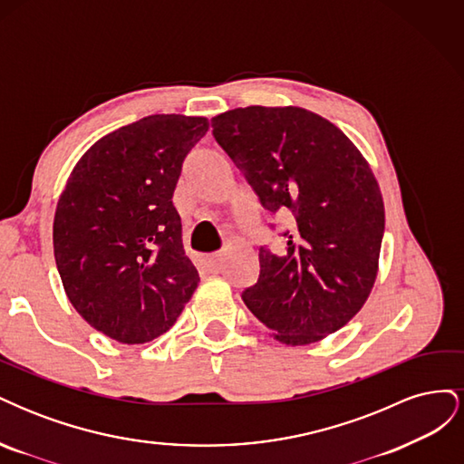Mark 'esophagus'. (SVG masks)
Masks as SVG:
<instances>
[{"label": "esophagus", "mask_w": 464, "mask_h": 464, "mask_svg": "<svg viewBox=\"0 0 464 464\" xmlns=\"http://www.w3.org/2000/svg\"><path fill=\"white\" fill-rule=\"evenodd\" d=\"M222 259H224V254H210L208 257H207V266L208 269H218V266L222 265Z\"/></svg>", "instance_id": "esophagus-1"}]
</instances>
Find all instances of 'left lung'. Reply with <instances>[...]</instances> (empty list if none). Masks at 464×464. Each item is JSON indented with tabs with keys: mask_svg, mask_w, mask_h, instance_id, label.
Masks as SVG:
<instances>
[{
	"mask_svg": "<svg viewBox=\"0 0 464 464\" xmlns=\"http://www.w3.org/2000/svg\"><path fill=\"white\" fill-rule=\"evenodd\" d=\"M210 123L261 205L294 217L285 251L259 249L246 305L278 343L323 341L362 310L377 278L385 207L368 160L334 123L298 106L236 108Z\"/></svg>",
	"mask_w": 464,
	"mask_h": 464,
	"instance_id": "1",
	"label": "left lung"
}]
</instances>
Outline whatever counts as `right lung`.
<instances>
[{
	"mask_svg": "<svg viewBox=\"0 0 464 464\" xmlns=\"http://www.w3.org/2000/svg\"><path fill=\"white\" fill-rule=\"evenodd\" d=\"M208 120L154 114L104 135L67 178L53 217L63 290L89 325L121 344L170 329L199 285L172 195Z\"/></svg>",
	"mask_w": 464,
	"mask_h": 464,
	"instance_id": "obj_1",
	"label": "right lung"
}]
</instances>
